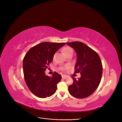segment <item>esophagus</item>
<instances>
[{
  "mask_svg": "<svg viewBox=\"0 0 122 122\" xmlns=\"http://www.w3.org/2000/svg\"><path fill=\"white\" fill-rule=\"evenodd\" d=\"M66 77H67V76L65 75H62V78L63 79H65L66 78Z\"/></svg>",
  "mask_w": 122,
  "mask_h": 122,
  "instance_id": "obj_1",
  "label": "esophagus"
}]
</instances>
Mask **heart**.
Here are the masks:
<instances>
[{"mask_svg": "<svg viewBox=\"0 0 122 122\" xmlns=\"http://www.w3.org/2000/svg\"><path fill=\"white\" fill-rule=\"evenodd\" d=\"M64 52L65 55L67 56L69 54H73V49L70 47L69 46H67L66 47L64 48ZM55 56H56V54H54V55L53 56V59H54L55 58ZM68 68V66H66L65 68V69H67Z\"/></svg>", "mask_w": 122, "mask_h": 122, "instance_id": "b5f03b06", "label": "heart"}]
</instances>
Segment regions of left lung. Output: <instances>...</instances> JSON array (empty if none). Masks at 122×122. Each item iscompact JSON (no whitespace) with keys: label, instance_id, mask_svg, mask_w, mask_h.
<instances>
[{"label":"left lung","instance_id":"1","mask_svg":"<svg viewBox=\"0 0 122 122\" xmlns=\"http://www.w3.org/2000/svg\"><path fill=\"white\" fill-rule=\"evenodd\" d=\"M76 53L75 73L81 77H72L73 84L68 86L69 93L77 98H85L92 94L99 85L102 75V65L98 54L85 43L79 41L68 42Z\"/></svg>","mask_w":122,"mask_h":122}]
</instances>
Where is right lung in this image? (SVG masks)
Listing matches in <instances>:
<instances>
[{
    "instance_id": "1",
    "label": "right lung",
    "mask_w": 122,
    "mask_h": 122,
    "mask_svg": "<svg viewBox=\"0 0 122 122\" xmlns=\"http://www.w3.org/2000/svg\"><path fill=\"white\" fill-rule=\"evenodd\" d=\"M65 44L64 42H41L31 47L25 55L23 61L25 81L30 91L37 97L46 98L56 92L62 76L55 72L50 77L45 71L56 51Z\"/></svg>"
}]
</instances>
